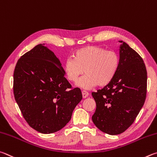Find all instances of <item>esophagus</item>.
<instances>
[{
  "mask_svg": "<svg viewBox=\"0 0 157 157\" xmlns=\"http://www.w3.org/2000/svg\"><path fill=\"white\" fill-rule=\"evenodd\" d=\"M82 96H83V98H87L89 96V93L87 92V91H85V90H83V91H82Z\"/></svg>",
  "mask_w": 157,
  "mask_h": 157,
  "instance_id": "1",
  "label": "esophagus"
}]
</instances>
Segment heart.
I'll list each match as a JSON object with an SVG mask.
<instances>
[{
	"label": "heart",
	"mask_w": 157,
	"mask_h": 157,
	"mask_svg": "<svg viewBox=\"0 0 157 157\" xmlns=\"http://www.w3.org/2000/svg\"><path fill=\"white\" fill-rule=\"evenodd\" d=\"M119 66V57L116 52L89 46L74 52V59H66L64 71L68 80L73 82L85 71L86 74L76 81V86L90 90L98 85L103 86L110 83Z\"/></svg>",
	"instance_id": "obj_1"
}]
</instances>
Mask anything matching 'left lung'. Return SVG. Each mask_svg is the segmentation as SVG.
I'll return each mask as SVG.
<instances>
[{
	"label": "left lung",
	"instance_id": "left-lung-1",
	"mask_svg": "<svg viewBox=\"0 0 157 157\" xmlns=\"http://www.w3.org/2000/svg\"><path fill=\"white\" fill-rule=\"evenodd\" d=\"M119 66L116 75L92 95L97 108L92 117L101 131L110 135L123 132L134 123L147 92V71L144 60L127 43L119 40Z\"/></svg>",
	"mask_w": 157,
	"mask_h": 157
}]
</instances>
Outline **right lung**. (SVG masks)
Listing matches in <instances>:
<instances>
[{"instance_id":"1","label":"right lung","mask_w":157,"mask_h":157,"mask_svg":"<svg viewBox=\"0 0 157 157\" xmlns=\"http://www.w3.org/2000/svg\"><path fill=\"white\" fill-rule=\"evenodd\" d=\"M59 59L45 43L21 57L13 72L15 100L27 123L42 134L56 132L70 121L82 99L71 89Z\"/></svg>"}]
</instances>
